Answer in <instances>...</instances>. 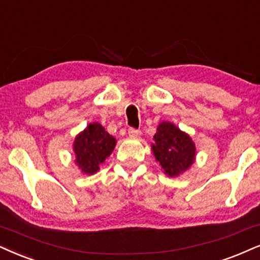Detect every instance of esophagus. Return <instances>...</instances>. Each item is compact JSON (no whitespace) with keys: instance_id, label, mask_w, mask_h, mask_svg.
<instances>
[{"instance_id":"esophagus-1","label":"esophagus","mask_w":260,"mask_h":260,"mask_svg":"<svg viewBox=\"0 0 260 260\" xmlns=\"http://www.w3.org/2000/svg\"><path fill=\"white\" fill-rule=\"evenodd\" d=\"M128 136L131 138H138L140 136V131L134 129V128H129V129H128Z\"/></svg>"}]
</instances>
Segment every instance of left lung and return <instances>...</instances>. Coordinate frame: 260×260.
<instances>
[{"mask_svg":"<svg viewBox=\"0 0 260 260\" xmlns=\"http://www.w3.org/2000/svg\"><path fill=\"white\" fill-rule=\"evenodd\" d=\"M151 144L154 158L159 163L163 173L169 177H176L186 173L196 160L197 147L189 134L168 121L157 126Z\"/></svg>","mask_w":260,"mask_h":260,"instance_id":"8db88e82","label":"left lung"}]
</instances>
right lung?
<instances>
[{
    "mask_svg": "<svg viewBox=\"0 0 260 260\" xmlns=\"http://www.w3.org/2000/svg\"><path fill=\"white\" fill-rule=\"evenodd\" d=\"M116 146V139L107 132L98 122L87 124L84 131L75 137L73 153L75 164L85 175H93L100 170Z\"/></svg>",
    "mask_w": 260,
    "mask_h": 260,
    "instance_id": "obj_1",
    "label": "right lung"
}]
</instances>
